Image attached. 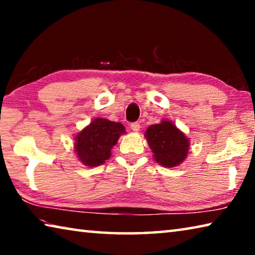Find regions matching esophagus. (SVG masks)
I'll list each match as a JSON object with an SVG mask.
<instances>
[{"label": "esophagus", "mask_w": 255, "mask_h": 255, "mask_svg": "<svg viewBox=\"0 0 255 255\" xmlns=\"http://www.w3.org/2000/svg\"><path fill=\"white\" fill-rule=\"evenodd\" d=\"M130 128L132 129V131H138V130H139V128H140V125L137 124V123H132L130 125Z\"/></svg>", "instance_id": "1"}]
</instances>
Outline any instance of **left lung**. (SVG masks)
<instances>
[{
    "label": "left lung",
    "mask_w": 255,
    "mask_h": 255,
    "mask_svg": "<svg viewBox=\"0 0 255 255\" xmlns=\"http://www.w3.org/2000/svg\"><path fill=\"white\" fill-rule=\"evenodd\" d=\"M154 158L164 167H174L182 163L189 152V139L184 133L167 120L152 125L145 132Z\"/></svg>",
    "instance_id": "obj_1"
}]
</instances>
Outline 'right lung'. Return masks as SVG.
<instances>
[{
  "mask_svg": "<svg viewBox=\"0 0 255 255\" xmlns=\"http://www.w3.org/2000/svg\"><path fill=\"white\" fill-rule=\"evenodd\" d=\"M123 133H126L123 124L96 118L74 138L77 158L86 166L101 165L109 159L111 148L117 144Z\"/></svg>",
  "mask_w": 255,
  "mask_h": 255,
  "instance_id": "1",
  "label": "right lung"
}]
</instances>
